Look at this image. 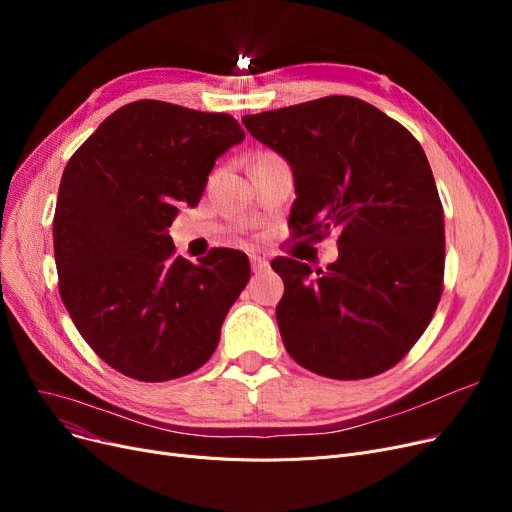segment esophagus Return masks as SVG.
<instances>
[{"label":"esophagus","mask_w":512,"mask_h":512,"mask_svg":"<svg viewBox=\"0 0 512 512\" xmlns=\"http://www.w3.org/2000/svg\"><path fill=\"white\" fill-rule=\"evenodd\" d=\"M251 267H253L255 274H259V272H263V270H267V267H270V261L261 257V255H251Z\"/></svg>","instance_id":"esophagus-1"}]
</instances>
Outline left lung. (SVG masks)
Wrapping results in <instances>:
<instances>
[{"label": "left lung", "instance_id": "obj_1", "mask_svg": "<svg viewBox=\"0 0 512 512\" xmlns=\"http://www.w3.org/2000/svg\"><path fill=\"white\" fill-rule=\"evenodd\" d=\"M292 170L288 226L338 230L326 272L280 257L276 307L288 355L332 380H363L405 357L432 319L444 278V211L413 134L378 107L332 95L242 118Z\"/></svg>", "mask_w": 512, "mask_h": 512}]
</instances>
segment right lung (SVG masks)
<instances>
[{"label":"right lung","instance_id":"1","mask_svg":"<svg viewBox=\"0 0 512 512\" xmlns=\"http://www.w3.org/2000/svg\"><path fill=\"white\" fill-rule=\"evenodd\" d=\"M242 139L230 114L143 99L107 116L68 161L53 218L60 294L80 336L128 378L168 382L207 363L251 278L245 253L213 249L191 263L168 234Z\"/></svg>","mask_w":512,"mask_h":512}]
</instances>
